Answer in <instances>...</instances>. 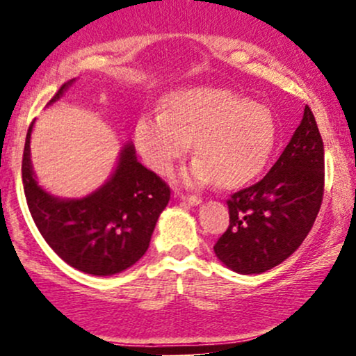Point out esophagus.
<instances>
[{
    "mask_svg": "<svg viewBox=\"0 0 356 356\" xmlns=\"http://www.w3.org/2000/svg\"><path fill=\"white\" fill-rule=\"evenodd\" d=\"M179 197L182 199V201L189 202L191 206H197V204L202 202V199L199 197V195H189V194H179Z\"/></svg>",
    "mask_w": 356,
    "mask_h": 356,
    "instance_id": "34e87169",
    "label": "esophagus"
}]
</instances>
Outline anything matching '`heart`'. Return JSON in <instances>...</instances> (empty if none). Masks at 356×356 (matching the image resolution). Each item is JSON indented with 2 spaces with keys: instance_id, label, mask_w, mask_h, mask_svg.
Wrapping results in <instances>:
<instances>
[{
  "instance_id": "1",
  "label": "heart",
  "mask_w": 356,
  "mask_h": 356,
  "mask_svg": "<svg viewBox=\"0 0 356 356\" xmlns=\"http://www.w3.org/2000/svg\"><path fill=\"white\" fill-rule=\"evenodd\" d=\"M276 137L271 110L226 88L179 90L164 112L145 113L136 125L138 152L159 174H169L192 140L195 159L184 174L192 186H244L263 172Z\"/></svg>"
}]
</instances>
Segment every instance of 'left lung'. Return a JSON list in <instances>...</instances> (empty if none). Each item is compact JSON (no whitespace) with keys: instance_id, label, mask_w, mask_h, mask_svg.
<instances>
[{"instance_id":"8db88e82","label":"left lung","mask_w":356,"mask_h":356,"mask_svg":"<svg viewBox=\"0 0 356 356\" xmlns=\"http://www.w3.org/2000/svg\"><path fill=\"white\" fill-rule=\"evenodd\" d=\"M325 192V149L312 108L283 154L259 182L227 199L229 226L214 244L232 271L259 275L301 246L320 212Z\"/></svg>"}]
</instances>
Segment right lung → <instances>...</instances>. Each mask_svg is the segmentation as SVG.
<instances>
[{
  "label": "right lung",
  "mask_w": 356,
  "mask_h": 356,
  "mask_svg": "<svg viewBox=\"0 0 356 356\" xmlns=\"http://www.w3.org/2000/svg\"><path fill=\"white\" fill-rule=\"evenodd\" d=\"M61 85L53 104L63 95ZM24 140L22 179L28 209L48 246L72 268L93 276H112L136 264L149 248L170 187L144 167L127 144L110 181L83 199H58L36 182L30 161V137Z\"/></svg>",
  "instance_id": "right-lung-1"
}]
</instances>
